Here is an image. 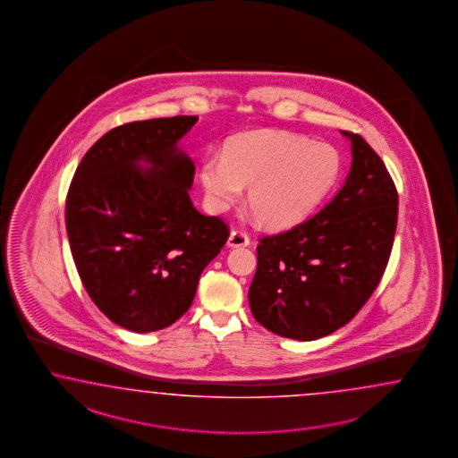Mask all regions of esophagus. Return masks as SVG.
<instances>
[{"label":"esophagus","instance_id":"1","mask_svg":"<svg viewBox=\"0 0 458 458\" xmlns=\"http://www.w3.org/2000/svg\"><path fill=\"white\" fill-rule=\"evenodd\" d=\"M230 247H248L250 245V235L243 230H233L228 238Z\"/></svg>","mask_w":458,"mask_h":458}]
</instances>
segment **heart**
Listing matches in <instances>:
<instances>
[{
    "label": "heart",
    "mask_w": 458,
    "mask_h": 458,
    "mask_svg": "<svg viewBox=\"0 0 458 458\" xmlns=\"http://www.w3.org/2000/svg\"><path fill=\"white\" fill-rule=\"evenodd\" d=\"M342 168L338 149L284 131L240 136L199 168L213 210H226L248 188V205L261 223L288 226L332 188Z\"/></svg>",
    "instance_id": "1"
}]
</instances>
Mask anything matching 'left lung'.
<instances>
[{
    "label": "left lung",
    "instance_id": "1",
    "mask_svg": "<svg viewBox=\"0 0 458 458\" xmlns=\"http://www.w3.org/2000/svg\"><path fill=\"white\" fill-rule=\"evenodd\" d=\"M352 170L322 210L263 236L248 290L255 320L301 342L350 322L384 276L394 247L398 193L382 158L352 131Z\"/></svg>",
    "mask_w": 458,
    "mask_h": 458
}]
</instances>
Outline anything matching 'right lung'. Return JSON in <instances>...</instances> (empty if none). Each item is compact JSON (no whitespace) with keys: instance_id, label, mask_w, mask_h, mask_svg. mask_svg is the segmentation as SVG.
Segmentation results:
<instances>
[{"instance_id":"right-lung-1","label":"right lung","mask_w":458,"mask_h":458,"mask_svg":"<svg viewBox=\"0 0 458 458\" xmlns=\"http://www.w3.org/2000/svg\"><path fill=\"white\" fill-rule=\"evenodd\" d=\"M198 116L120 124L88 149L66 195V232L81 284L112 322L138 334L170 327L230 228L201 215L195 165L176 141ZM147 160L148 171L137 163Z\"/></svg>"}]
</instances>
